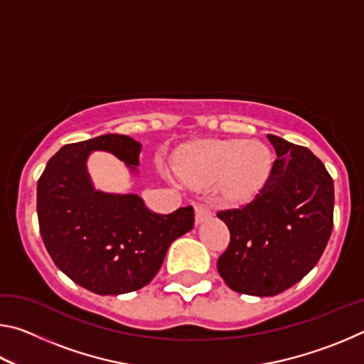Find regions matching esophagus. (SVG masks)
Listing matches in <instances>:
<instances>
[{
	"label": "esophagus",
	"instance_id": "1",
	"mask_svg": "<svg viewBox=\"0 0 364 364\" xmlns=\"http://www.w3.org/2000/svg\"><path fill=\"white\" fill-rule=\"evenodd\" d=\"M212 217L210 208H208L205 204H197L196 205V223L199 225L202 221H205Z\"/></svg>",
	"mask_w": 364,
	"mask_h": 364
}]
</instances>
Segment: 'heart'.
I'll list each match as a JSON object with an SVG mask.
<instances>
[{
  "mask_svg": "<svg viewBox=\"0 0 364 364\" xmlns=\"http://www.w3.org/2000/svg\"><path fill=\"white\" fill-rule=\"evenodd\" d=\"M273 154L260 141H210L193 146L176 159L178 176L196 188L221 181V191L231 200L255 196L267 183Z\"/></svg>",
  "mask_w": 364,
  "mask_h": 364,
  "instance_id": "1",
  "label": "heart"
}]
</instances>
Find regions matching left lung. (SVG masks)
Wrapping results in <instances>:
<instances>
[{"label": "left lung", "instance_id": "8db88e82", "mask_svg": "<svg viewBox=\"0 0 364 364\" xmlns=\"http://www.w3.org/2000/svg\"><path fill=\"white\" fill-rule=\"evenodd\" d=\"M276 156L263 188L241 208L221 210L231 239L217 268L239 294L271 297L315 268L334 225V181L315 154L268 134Z\"/></svg>", "mask_w": 364, "mask_h": 364}]
</instances>
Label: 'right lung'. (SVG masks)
Listing matches in <instances>:
<instances>
[{
  "label": "right lung",
  "instance_id": "add662e5",
  "mask_svg": "<svg viewBox=\"0 0 364 364\" xmlns=\"http://www.w3.org/2000/svg\"><path fill=\"white\" fill-rule=\"evenodd\" d=\"M93 151L114 154L132 171L139 165L141 144L125 134L60 147L36 184L43 242L78 286L100 295L138 291L157 274L170 244L193 230L194 208L159 215L136 194L96 191L86 170Z\"/></svg>",
  "mask_w": 364,
  "mask_h": 364
}]
</instances>
